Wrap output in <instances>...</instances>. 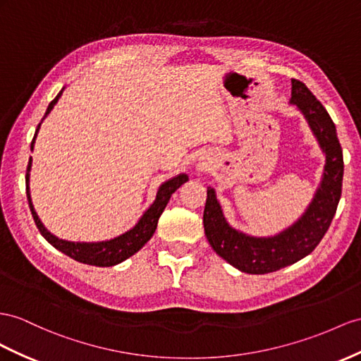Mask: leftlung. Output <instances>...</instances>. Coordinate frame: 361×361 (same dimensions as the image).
Listing matches in <instances>:
<instances>
[{
    "label": "left lung",
    "mask_w": 361,
    "mask_h": 361,
    "mask_svg": "<svg viewBox=\"0 0 361 361\" xmlns=\"http://www.w3.org/2000/svg\"><path fill=\"white\" fill-rule=\"evenodd\" d=\"M291 102L307 117L326 154L323 181L305 215L274 238H252L232 228L223 216L215 190L207 188L202 214L204 233L212 248L235 269L248 274L273 273L300 261L319 245L336 215L343 181V152L336 125L316 96L299 79H291Z\"/></svg>",
    "instance_id": "8db88e82"
}]
</instances>
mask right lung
Masks as SVG:
<instances>
[{"label":"right lung","instance_id":"obj_1","mask_svg":"<svg viewBox=\"0 0 361 361\" xmlns=\"http://www.w3.org/2000/svg\"><path fill=\"white\" fill-rule=\"evenodd\" d=\"M61 94H62V91H59V94L50 102L47 111H45V116H47L53 109V106L56 105V102L59 100ZM45 116H44V118H45ZM39 126H41V123L38 125V128H36V133H35V137L32 140V146H30L32 149L35 145V138H36V135H38ZM30 168H32V157L29 160V166H27L25 190H27V200H29L32 216H33L35 224H36V227H38L41 235L47 239V241L54 248H58V250L62 252L63 255L70 256L71 259H75L82 264L94 265V267H111V265L120 264L122 261L128 259L129 256H133L134 253L140 250V248L152 238L155 228H157V223H159V218L163 214L166 204L169 202V198L172 193L177 190L183 183L188 181V175L181 173V175H178V177L163 183L159 192H157V198L154 201V204L145 212V215L140 218V221H138L137 226L129 230V232L120 235L118 238H114V239H111V241H105V243H92V244L68 243V241H62V239H58L56 236L50 235L47 230H45V227L41 224L38 215H36V212L32 204V200H30V192H29Z\"/></svg>","mask_w":361,"mask_h":361}]
</instances>
